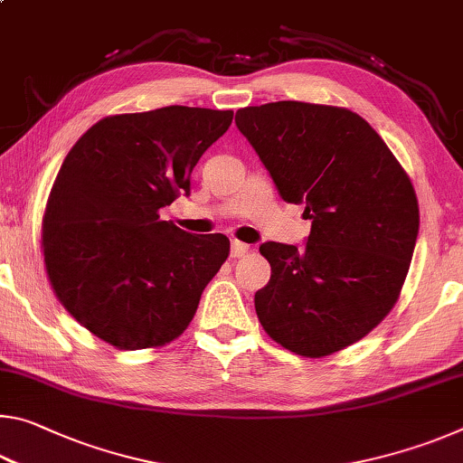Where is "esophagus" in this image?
<instances>
[{
  "instance_id": "34e87169",
  "label": "esophagus",
  "mask_w": 463,
  "mask_h": 463,
  "mask_svg": "<svg viewBox=\"0 0 463 463\" xmlns=\"http://www.w3.org/2000/svg\"><path fill=\"white\" fill-rule=\"evenodd\" d=\"M249 253V245L247 242H241V241H231V257H245Z\"/></svg>"
}]
</instances>
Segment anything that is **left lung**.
<instances>
[{
	"mask_svg": "<svg viewBox=\"0 0 463 463\" xmlns=\"http://www.w3.org/2000/svg\"><path fill=\"white\" fill-rule=\"evenodd\" d=\"M281 198L310 218L307 245L268 241L255 310L273 341L304 357L341 351L398 300L419 234L409 175L382 137L345 108L271 101L237 112Z\"/></svg>",
	"mask_w": 463,
	"mask_h": 463,
	"instance_id": "obj_1",
	"label": "left lung"
}]
</instances>
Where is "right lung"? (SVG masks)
<instances>
[{"label":"right lung","mask_w":463,"mask_h":463,"mask_svg":"<svg viewBox=\"0 0 463 463\" xmlns=\"http://www.w3.org/2000/svg\"><path fill=\"white\" fill-rule=\"evenodd\" d=\"M232 109L167 106L108 116L65 156L43 218L51 286L77 323L118 349L159 347L192 323L229 257L224 234L161 221Z\"/></svg>","instance_id":"obj_1"}]
</instances>
